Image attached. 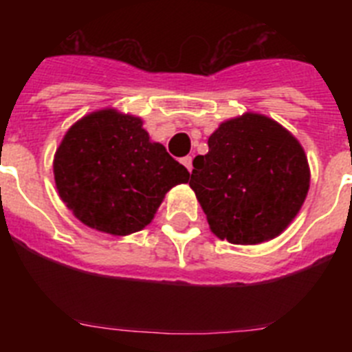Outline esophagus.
<instances>
[{
    "mask_svg": "<svg viewBox=\"0 0 352 352\" xmlns=\"http://www.w3.org/2000/svg\"><path fill=\"white\" fill-rule=\"evenodd\" d=\"M182 164L186 167V169L192 170V157H183Z\"/></svg>",
    "mask_w": 352,
    "mask_h": 352,
    "instance_id": "esophagus-1",
    "label": "esophagus"
}]
</instances>
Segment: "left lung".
Instances as JSON below:
<instances>
[{
	"label": "left lung",
	"mask_w": 352,
	"mask_h": 352,
	"mask_svg": "<svg viewBox=\"0 0 352 352\" xmlns=\"http://www.w3.org/2000/svg\"><path fill=\"white\" fill-rule=\"evenodd\" d=\"M194 158L190 188L217 238L270 241L303 206L310 167L303 146L272 118L245 113L220 123Z\"/></svg>",
	"instance_id": "left-lung-1"
}]
</instances>
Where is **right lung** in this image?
Instances as JSON below:
<instances>
[{
	"instance_id": "add662e5",
	"label": "right lung",
	"mask_w": 352,
	"mask_h": 352,
	"mask_svg": "<svg viewBox=\"0 0 352 352\" xmlns=\"http://www.w3.org/2000/svg\"><path fill=\"white\" fill-rule=\"evenodd\" d=\"M54 182L61 201L84 226L113 236L144 229L173 186L190 173L142 120L107 107L86 114L67 130L56 149Z\"/></svg>"
}]
</instances>
